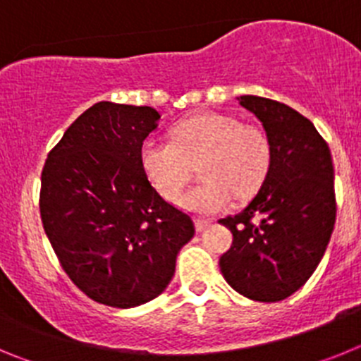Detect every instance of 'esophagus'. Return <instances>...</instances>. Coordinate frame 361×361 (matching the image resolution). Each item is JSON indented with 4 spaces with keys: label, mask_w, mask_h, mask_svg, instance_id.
Listing matches in <instances>:
<instances>
[{
    "label": "esophagus",
    "mask_w": 361,
    "mask_h": 361,
    "mask_svg": "<svg viewBox=\"0 0 361 361\" xmlns=\"http://www.w3.org/2000/svg\"><path fill=\"white\" fill-rule=\"evenodd\" d=\"M212 226V220L209 219H195V228L197 231H204V229Z\"/></svg>",
    "instance_id": "esophagus-1"
}]
</instances>
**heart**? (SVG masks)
Returning a JSON list of instances; mask_svg holds the SVG:
<instances>
[{
  "label": "heart",
  "instance_id": "obj_1",
  "mask_svg": "<svg viewBox=\"0 0 361 361\" xmlns=\"http://www.w3.org/2000/svg\"><path fill=\"white\" fill-rule=\"evenodd\" d=\"M141 170L152 188L175 202L199 166V186L178 204L193 213L228 208L233 193L240 199L262 186L271 168V142L257 124L242 123L229 114H199L171 128V142L146 139L139 153Z\"/></svg>",
  "mask_w": 361,
  "mask_h": 361
}]
</instances>
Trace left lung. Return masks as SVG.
I'll return each instance as SVG.
<instances>
[{
    "instance_id": "obj_1",
    "label": "left lung",
    "mask_w": 361,
    "mask_h": 361,
    "mask_svg": "<svg viewBox=\"0 0 361 361\" xmlns=\"http://www.w3.org/2000/svg\"><path fill=\"white\" fill-rule=\"evenodd\" d=\"M271 142V168L251 202L219 220L233 233L220 257L226 282L245 298L279 302L298 291L324 257L336 220L331 149L314 124L279 101L240 95Z\"/></svg>"
}]
</instances>
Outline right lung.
<instances>
[{
  "instance_id": "obj_1",
  "label": "right lung",
  "mask_w": 361,
  "mask_h": 361,
  "mask_svg": "<svg viewBox=\"0 0 361 361\" xmlns=\"http://www.w3.org/2000/svg\"><path fill=\"white\" fill-rule=\"evenodd\" d=\"M159 111L101 101L70 124L41 173L43 228L61 267L88 298L130 309L157 298L195 235L166 202L139 153Z\"/></svg>"
}]
</instances>
